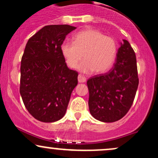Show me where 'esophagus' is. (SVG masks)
<instances>
[{
	"instance_id": "esophagus-1",
	"label": "esophagus",
	"mask_w": 158,
	"mask_h": 158,
	"mask_svg": "<svg viewBox=\"0 0 158 158\" xmlns=\"http://www.w3.org/2000/svg\"><path fill=\"white\" fill-rule=\"evenodd\" d=\"M78 81H79V82H85L86 81V77H83L81 75H79L78 76Z\"/></svg>"
}]
</instances>
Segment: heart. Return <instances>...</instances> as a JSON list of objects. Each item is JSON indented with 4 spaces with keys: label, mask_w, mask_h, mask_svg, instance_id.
I'll return each instance as SVG.
<instances>
[{
    "label": "heart",
    "mask_w": 158,
    "mask_h": 158,
    "mask_svg": "<svg viewBox=\"0 0 158 158\" xmlns=\"http://www.w3.org/2000/svg\"><path fill=\"white\" fill-rule=\"evenodd\" d=\"M61 52L69 68H75L84 54L85 59L79 66V70L85 73L94 70L97 73H103L113 65L117 47L112 38L98 30L87 29L74 35V42H63Z\"/></svg>",
    "instance_id": "b5f03b06"
}]
</instances>
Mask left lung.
<instances>
[{
    "label": "left lung",
    "mask_w": 158,
    "mask_h": 158,
    "mask_svg": "<svg viewBox=\"0 0 158 158\" xmlns=\"http://www.w3.org/2000/svg\"><path fill=\"white\" fill-rule=\"evenodd\" d=\"M138 84L135 52L129 42L123 39L114 68L108 73L94 76L87 81L90 113L104 123L123 118L132 106Z\"/></svg>",
    "instance_id": "1"
}]
</instances>
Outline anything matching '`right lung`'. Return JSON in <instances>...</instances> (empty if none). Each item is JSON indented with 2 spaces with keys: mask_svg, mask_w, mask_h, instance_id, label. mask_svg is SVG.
<instances>
[{
  "mask_svg": "<svg viewBox=\"0 0 158 158\" xmlns=\"http://www.w3.org/2000/svg\"><path fill=\"white\" fill-rule=\"evenodd\" d=\"M77 27L48 25L27 41L21 64L20 94L32 117L52 123L66 113L78 73L70 70L61 52L65 37Z\"/></svg>",
  "mask_w": 158,
  "mask_h": 158,
  "instance_id": "right-lung-1",
  "label": "right lung"
}]
</instances>
